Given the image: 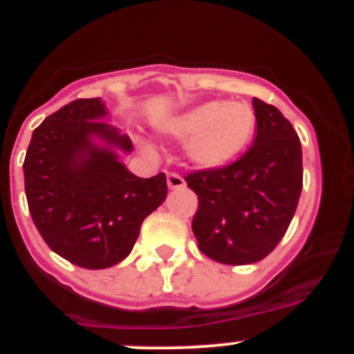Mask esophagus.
Listing matches in <instances>:
<instances>
[{
	"mask_svg": "<svg viewBox=\"0 0 354 354\" xmlns=\"http://www.w3.org/2000/svg\"><path fill=\"white\" fill-rule=\"evenodd\" d=\"M167 183L170 189H184V187H186V180H184L179 174H168Z\"/></svg>",
	"mask_w": 354,
	"mask_h": 354,
	"instance_id": "1",
	"label": "esophagus"
}]
</instances>
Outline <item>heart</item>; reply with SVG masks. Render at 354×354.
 I'll list each match as a JSON object with an SVG mask.
<instances>
[{"label": "heart", "mask_w": 354, "mask_h": 354, "mask_svg": "<svg viewBox=\"0 0 354 354\" xmlns=\"http://www.w3.org/2000/svg\"><path fill=\"white\" fill-rule=\"evenodd\" d=\"M257 115L248 102L205 101L167 117L158 126L165 136L184 142V158L202 170H216L250 145Z\"/></svg>", "instance_id": "1"}]
</instances>
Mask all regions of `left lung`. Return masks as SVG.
<instances>
[{
    "mask_svg": "<svg viewBox=\"0 0 354 354\" xmlns=\"http://www.w3.org/2000/svg\"><path fill=\"white\" fill-rule=\"evenodd\" d=\"M257 134L241 159L186 177L198 195L193 234L200 252L230 266L270 255L289 228L303 187L301 143L282 111L253 99Z\"/></svg>",
    "mask_w": 354,
    "mask_h": 354,
    "instance_id": "1",
    "label": "left lung"
}]
</instances>
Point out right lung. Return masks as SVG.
<instances>
[{"instance_id": "obj_1", "label": "right lung", "mask_w": 354, "mask_h": 354, "mask_svg": "<svg viewBox=\"0 0 354 354\" xmlns=\"http://www.w3.org/2000/svg\"><path fill=\"white\" fill-rule=\"evenodd\" d=\"M106 120L101 97L68 102L33 131L23 165L37 230L53 252L86 270L124 261L168 193L165 174L142 179L127 170L120 154L133 143Z\"/></svg>"}]
</instances>
